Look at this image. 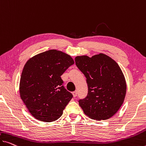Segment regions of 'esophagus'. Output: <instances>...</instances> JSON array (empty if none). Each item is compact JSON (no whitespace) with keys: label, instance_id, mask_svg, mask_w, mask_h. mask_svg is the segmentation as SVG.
Wrapping results in <instances>:
<instances>
[{"label":"esophagus","instance_id":"34e87169","mask_svg":"<svg viewBox=\"0 0 146 146\" xmlns=\"http://www.w3.org/2000/svg\"><path fill=\"white\" fill-rule=\"evenodd\" d=\"M72 95H73V96L74 97H76V96H77V95H78V91H74L73 93H72Z\"/></svg>","mask_w":146,"mask_h":146}]
</instances>
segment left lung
<instances>
[{"label": "left lung", "mask_w": 146, "mask_h": 146, "mask_svg": "<svg viewBox=\"0 0 146 146\" xmlns=\"http://www.w3.org/2000/svg\"><path fill=\"white\" fill-rule=\"evenodd\" d=\"M78 68L87 78L88 94L79 104L92 119H108L115 115L124 102L127 84L118 64L104 53L89 57L77 56Z\"/></svg>", "instance_id": "left-lung-1"}]
</instances>
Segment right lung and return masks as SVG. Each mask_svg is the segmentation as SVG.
Returning a JSON list of instances; mask_svg holds the SVG:
<instances>
[{"mask_svg":"<svg viewBox=\"0 0 146 146\" xmlns=\"http://www.w3.org/2000/svg\"><path fill=\"white\" fill-rule=\"evenodd\" d=\"M74 61L61 51L51 50L29 59L19 82V94L31 115L44 122L57 120L72 98L60 78Z\"/></svg>","mask_w":146,"mask_h":146,"instance_id":"right-lung-1","label":"right lung"}]
</instances>
